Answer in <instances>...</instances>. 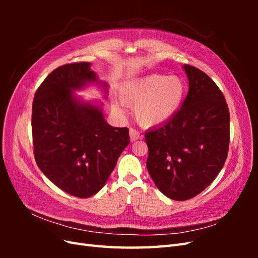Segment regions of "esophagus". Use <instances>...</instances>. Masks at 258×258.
<instances>
[{
	"mask_svg": "<svg viewBox=\"0 0 258 258\" xmlns=\"http://www.w3.org/2000/svg\"><path fill=\"white\" fill-rule=\"evenodd\" d=\"M129 136H130V141L131 142H135V141H137V140L141 138V137H140V132L136 129H132V128L129 130Z\"/></svg>",
	"mask_w": 258,
	"mask_h": 258,
	"instance_id": "34e87169",
	"label": "esophagus"
}]
</instances>
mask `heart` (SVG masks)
<instances>
[{"label": "heart", "mask_w": 258, "mask_h": 258, "mask_svg": "<svg viewBox=\"0 0 258 258\" xmlns=\"http://www.w3.org/2000/svg\"><path fill=\"white\" fill-rule=\"evenodd\" d=\"M185 84L181 77L151 74L124 82L119 89L120 102L135 108L137 121L151 128L168 121L178 111L185 97ZM113 110L121 112L118 101Z\"/></svg>", "instance_id": "obj_1"}]
</instances>
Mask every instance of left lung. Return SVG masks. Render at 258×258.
<instances>
[{
    "instance_id": "left-lung-1",
    "label": "left lung",
    "mask_w": 258,
    "mask_h": 258,
    "mask_svg": "<svg viewBox=\"0 0 258 258\" xmlns=\"http://www.w3.org/2000/svg\"><path fill=\"white\" fill-rule=\"evenodd\" d=\"M188 93L173 117L145 134L146 168L168 198L197 196L214 181L227 158L229 111L216 84L201 70L184 64Z\"/></svg>"
}]
</instances>
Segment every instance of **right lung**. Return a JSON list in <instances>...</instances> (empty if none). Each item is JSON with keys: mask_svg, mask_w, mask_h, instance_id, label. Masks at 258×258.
I'll use <instances>...</instances> for the list:
<instances>
[{"mask_svg": "<svg viewBox=\"0 0 258 258\" xmlns=\"http://www.w3.org/2000/svg\"><path fill=\"white\" fill-rule=\"evenodd\" d=\"M89 62L64 64L46 77L32 105L34 157L50 182L79 198H88L105 185L124 148L128 128L108 124L103 103L75 95L97 85L107 96Z\"/></svg>", "mask_w": 258, "mask_h": 258, "instance_id": "add662e5", "label": "right lung"}]
</instances>
